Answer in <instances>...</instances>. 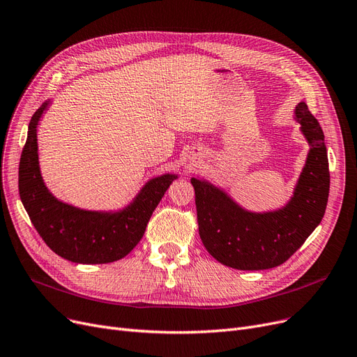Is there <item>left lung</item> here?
<instances>
[{
	"label": "left lung",
	"mask_w": 357,
	"mask_h": 357,
	"mask_svg": "<svg viewBox=\"0 0 357 357\" xmlns=\"http://www.w3.org/2000/svg\"><path fill=\"white\" fill-rule=\"evenodd\" d=\"M294 119L310 149L286 206L250 212L212 183L195 177L190 180L196 195L199 236L206 250L222 265L241 271L275 268L305 243L324 218L330 193L324 132L305 102L296 107Z\"/></svg>",
	"instance_id": "1"
}]
</instances>
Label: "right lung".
Instances as JSON below:
<instances>
[{
	"label": "right lung",
	"mask_w": 357,
	"mask_h": 357,
	"mask_svg": "<svg viewBox=\"0 0 357 357\" xmlns=\"http://www.w3.org/2000/svg\"><path fill=\"white\" fill-rule=\"evenodd\" d=\"M50 101L32 116L19 165V193L36 231L48 248L76 264H108L129 255L144 237L156 205L176 174L149 180L130 205L117 212L84 211L59 201L39 169L36 129Z\"/></svg>",
	"instance_id": "1"
}]
</instances>
